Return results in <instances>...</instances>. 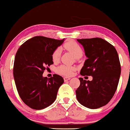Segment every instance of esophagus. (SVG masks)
<instances>
[{
	"label": "esophagus",
	"mask_w": 130,
	"mask_h": 130,
	"mask_svg": "<svg viewBox=\"0 0 130 130\" xmlns=\"http://www.w3.org/2000/svg\"><path fill=\"white\" fill-rule=\"evenodd\" d=\"M70 79V77H64V80L65 82L68 81Z\"/></svg>",
	"instance_id": "34e87169"
}]
</instances>
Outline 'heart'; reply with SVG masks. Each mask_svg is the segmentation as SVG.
I'll use <instances>...</instances> for the list:
<instances>
[{
  "label": "heart",
  "mask_w": 130,
  "mask_h": 130,
  "mask_svg": "<svg viewBox=\"0 0 130 130\" xmlns=\"http://www.w3.org/2000/svg\"><path fill=\"white\" fill-rule=\"evenodd\" d=\"M64 47L67 50L70 51L76 58L81 57L83 55V50L77 43L74 41H69L64 45ZM60 54H61V49L60 48H57L54 50L52 54V59L53 61H57L59 60ZM74 68L70 66L61 65L57 67V72L62 75L69 76L72 74Z\"/></svg>",
  "instance_id": "b5f03b06"
}]
</instances>
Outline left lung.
Listing matches in <instances>:
<instances>
[{
	"label": "left lung",
	"mask_w": 130,
	"mask_h": 130,
	"mask_svg": "<svg viewBox=\"0 0 130 130\" xmlns=\"http://www.w3.org/2000/svg\"><path fill=\"white\" fill-rule=\"evenodd\" d=\"M84 48L85 60L82 76H91L92 81L80 77L76 90L80 104L90 109L105 105L114 95L121 74L120 59L115 47L104 39H77Z\"/></svg>",
	"instance_id": "left-lung-1"
}]
</instances>
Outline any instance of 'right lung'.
Here are the masks:
<instances>
[{
    "instance_id": "right-lung-1",
    "label": "right lung",
    "mask_w": 130,
    "mask_h": 130,
    "mask_svg": "<svg viewBox=\"0 0 130 130\" xmlns=\"http://www.w3.org/2000/svg\"><path fill=\"white\" fill-rule=\"evenodd\" d=\"M64 41L36 36L18 50L13 69L15 85L21 99L32 109H42L52 104L64 83L58 74L50 78L42 76L46 67L53 64V51Z\"/></svg>"
}]
</instances>
